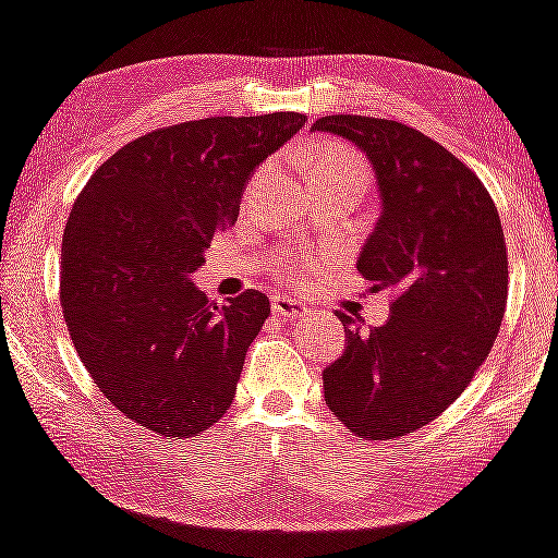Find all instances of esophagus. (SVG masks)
<instances>
[{
  "mask_svg": "<svg viewBox=\"0 0 558 558\" xmlns=\"http://www.w3.org/2000/svg\"><path fill=\"white\" fill-rule=\"evenodd\" d=\"M272 314L280 319L288 322H299V319H308L312 317V308L306 304H301L296 299H288V296H275L272 301Z\"/></svg>",
  "mask_w": 558,
  "mask_h": 558,
  "instance_id": "esophagus-1",
  "label": "esophagus"
}]
</instances>
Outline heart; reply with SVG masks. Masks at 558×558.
<instances>
[{
  "mask_svg": "<svg viewBox=\"0 0 558 558\" xmlns=\"http://www.w3.org/2000/svg\"><path fill=\"white\" fill-rule=\"evenodd\" d=\"M262 173H265V169H262ZM330 173H359V177L366 179V163L361 160V156H355L353 150H348V147L327 145L317 153V160H314L312 166V179L317 181L319 177H330ZM306 275L308 265H304V262H293L291 278L301 283Z\"/></svg>",
  "mask_w": 558,
  "mask_h": 558,
  "instance_id": "1",
  "label": "heart"
}]
</instances>
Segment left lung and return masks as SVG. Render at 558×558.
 I'll return each mask as SVG.
<instances>
[{"label":"left lung","mask_w":558,"mask_h":558,"mask_svg":"<svg viewBox=\"0 0 558 558\" xmlns=\"http://www.w3.org/2000/svg\"><path fill=\"white\" fill-rule=\"evenodd\" d=\"M312 130L351 140L377 173L381 215L355 265L392 291L381 327L338 312L348 345L325 368L327 408L355 436L400 439L471 385L507 312V244L483 181L413 126L335 113Z\"/></svg>","instance_id":"1"}]
</instances>
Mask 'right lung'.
<instances>
[{
    "label": "right lung",
    "mask_w": 558,
    "mask_h": 558,
    "mask_svg": "<svg viewBox=\"0 0 558 558\" xmlns=\"http://www.w3.org/2000/svg\"><path fill=\"white\" fill-rule=\"evenodd\" d=\"M304 113L210 117L153 130L98 166L62 239L59 299L75 351L106 400L160 436H199L231 408L270 301L226 306L192 272L236 223L250 173Z\"/></svg>",
    "instance_id": "right-lung-1"
}]
</instances>
